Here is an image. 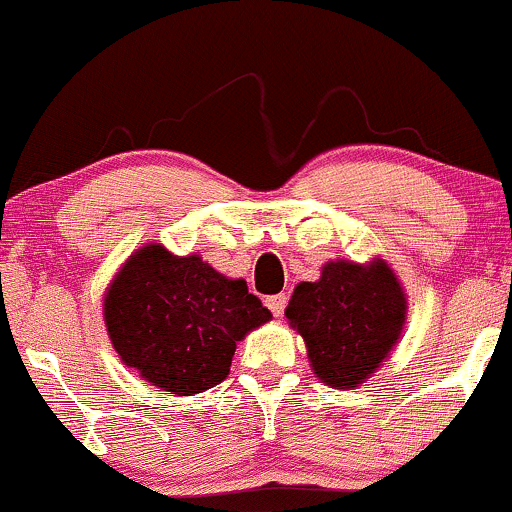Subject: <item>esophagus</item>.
<instances>
[{
    "label": "esophagus",
    "instance_id": "1",
    "mask_svg": "<svg viewBox=\"0 0 512 512\" xmlns=\"http://www.w3.org/2000/svg\"><path fill=\"white\" fill-rule=\"evenodd\" d=\"M264 304H267L271 314H274V316H281V314H283V309H286V304H288V297L283 295V293L271 295V297H267V300H264Z\"/></svg>",
    "mask_w": 512,
    "mask_h": 512
}]
</instances>
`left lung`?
<instances>
[{
    "label": "left lung",
    "instance_id": "obj_1",
    "mask_svg": "<svg viewBox=\"0 0 512 512\" xmlns=\"http://www.w3.org/2000/svg\"><path fill=\"white\" fill-rule=\"evenodd\" d=\"M406 297L383 260L331 262L316 283H300L286 316L307 345L316 378L354 387L383 364L404 326Z\"/></svg>",
    "mask_w": 512,
    "mask_h": 512
}]
</instances>
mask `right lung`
Masks as SVG:
<instances>
[{"instance_id": "obj_1", "label": "right lung", "mask_w": 512, "mask_h": 512, "mask_svg": "<svg viewBox=\"0 0 512 512\" xmlns=\"http://www.w3.org/2000/svg\"><path fill=\"white\" fill-rule=\"evenodd\" d=\"M113 347L141 378L170 394H198L229 375L236 342L271 319L243 278L217 274L198 255L153 243L134 252L103 304Z\"/></svg>"}]
</instances>
